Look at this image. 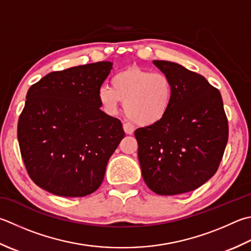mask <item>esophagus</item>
<instances>
[{"mask_svg":"<svg viewBox=\"0 0 251 251\" xmlns=\"http://www.w3.org/2000/svg\"><path fill=\"white\" fill-rule=\"evenodd\" d=\"M123 128H124L125 134H127V135H131L135 130L134 126L129 124V123H124V124H123Z\"/></svg>","mask_w":251,"mask_h":251,"instance_id":"1","label":"esophagus"}]
</instances>
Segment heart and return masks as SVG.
I'll return each mask as SVG.
<instances>
[{
  "label": "heart",
  "instance_id": "b5f03b06",
  "mask_svg": "<svg viewBox=\"0 0 251 251\" xmlns=\"http://www.w3.org/2000/svg\"><path fill=\"white\" fill-rule=\"evenodd\" d=\"M174 86L164 73H153L132 66L116 73L111 86H101L98 90L102 110L115 115L124 101V111L129 120L141 126L158 124L172 106Z\"/></svg>",
  "mask_w": 251,
  "mask_h": 251
}]
</instances>
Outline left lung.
<instances>
[{"instance_id":"left-lung-1","label":"left lung","mask_w":251,"mask_h":251,"mask_svg":"<svg viewBox=\"0 0 251 251\" xmlns=\"http://www.w3.org/2000/svg\"><path fill=\"white\" fill-rule=\"evenodd\" d=\"M174 86L172 106L158 124L135 130L147 186L173 196L197 189L218 171L228 139L220 91L203 76L173 62L153 61Z\"/></svg>"}]
</instances>
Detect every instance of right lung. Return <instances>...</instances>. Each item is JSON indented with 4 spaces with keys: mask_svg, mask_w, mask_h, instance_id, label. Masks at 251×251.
Segmentation results:
<instances>
[{
    "mask_svg": "<svg viewBox=\"0 0 251 251\" xmlns=\"http://www.w3.org/2000/svg\"><path fill=\"white\" fill-rule=\"evenodd\" d=\"M98 62L52 72L29 88L18 120L22 158L39 187L85 197L100 187L110 156L125 132L100 110L98 90L112 70Z\"/></svg>",
    "mask_w": 251,
    "mask_h": 251,
    "instance_id": "right-lung-1",
    "label": "right lung"
}]
</instances>
